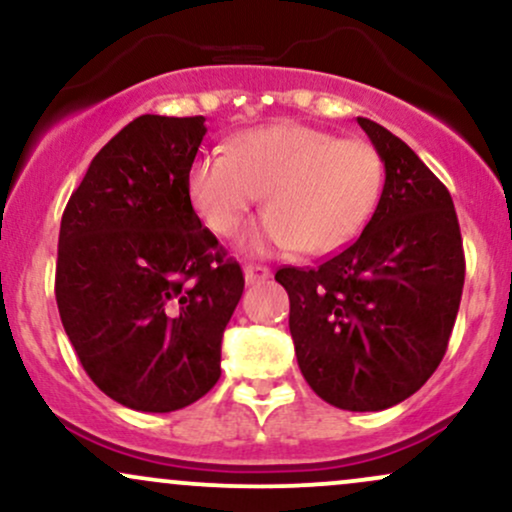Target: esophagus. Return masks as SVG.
Wrapping results in <instances>:
<instances>
[{
	"label": "esophagus",
	"mask_w": 512,
	"mask_h": 512,
	"mask_svg": "<svg viewBox=\"0 0 512 512\" xmlns=\"http://www.w3.org/2000/svg\"><path fill=\"white\" fill-rule=\"evenodd\" d=\"M245 281L248 284H260V281H267L272 272H269L267 267H262V264H245Z\"/></svg>",
	"instance_id": "34e87169"
}]
</instances>
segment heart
Wrapping results in <instances>:
<instances>
[{
    "label": "heart",
    "instance_id": "1",
    "mask_svg": "<svg viewBox=\"0 0 512 512\" xmlns=\"http://www.w3.org/2000/svg\"><path fill=\"white\" fill-rule=\"evenodd\" d=\"M383 187L385 163L373 144L305 125L248 129L231 154L209 151L190 168L192 204L219 236L236 231L264 192L269 211L243 233L255 252L344 248L378 209Z\"/></svg>",
    "mask_w": 512,
    "mask_h": 512
}]
</instances>
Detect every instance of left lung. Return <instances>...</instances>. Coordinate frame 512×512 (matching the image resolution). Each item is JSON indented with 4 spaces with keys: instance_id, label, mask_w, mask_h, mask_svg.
I'll return each mask as SVG.
<instances>
[{
    "instance_id": "obj_1",
    "label": "left lung",
    "mask_w": 512,
    "mask_h": 512,
    "mask_svg": "<svg viewBox=\"0 0 512 512\" xmlns=\"http://www.w3.org/2000/svg\"><path fill=\"white\" fill-rule=\"evenodd\" d=\"M385 163L363 233L317 267H281L303 378L339 409L380 411L443 361L460 310L464 250L448 187L402 139L358 117Z\"/></svg>"
}]
</instances>
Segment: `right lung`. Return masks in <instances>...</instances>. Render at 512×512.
Segmentation results:
<instances>
[{
  "mask_svg": "<svg viewBox=\"0 0 512 512\" xmlns=\"http://www.w3.org/2000/svg\"><path fill=\"white\" fill-rule=\"evenodd\" d=\"M204 117L142 115L98 151L62 214L55 296L88 378L166 414L221 378L240 264L192 209Z\"/></svg>",
  "mask_w": 512,
  "mask_h": 512,
  "instance_id": "1",
  "label": "right lung"
}]
</instances>
